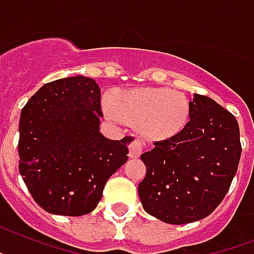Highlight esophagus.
<instances>
[{"label": "esophagus", "instance_id": "esophagus-1", "mask_svg": "<svg viewBox=\"0 0 254 254\" xmlns=\"http://www.w3.org/2000/svg\"><path fill=\"white\" fill-rule=\"evenodd\" d=\"M144 150V142L139 139H133L129 144V158H137Z\"/></svg>", "mask_w": 254, "mask_h": 254}]
</instances>
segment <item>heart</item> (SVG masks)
Returning a JSON list of instances; mask_svg holds the SVG:
<instances>
[{
    "mask_svg": "<svg viewBox=\"0 0 254 254\" xmlns=\"http://www.w3.org/2000/svg\"><path fill=\"white\" fill-rule=\"evenodd\" d=\"M187 98L166 88H141L119 91L112 97L108 115L137 123L150 139L163 140L180 132L188 121Z\"/></svg>",
    "mask_w": 254,
    "mask_h": 254,
    "instance_id": "b5f03b06",
    "label": "heart"
}]
</instances>
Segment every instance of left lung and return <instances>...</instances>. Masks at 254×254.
<instances>
[{
  "label": "left lung",
  "mask_w": 254,
  "mask_h": 254,
  "mask_svg": "<svg viewBox=\"0 0 254 254\" xmlns=\"http://www.w3.org/2000/svg\"><path fill=\"white\" fill-rule=\"evenodd\" d=\"M240 156L235 117L214 100L193 94L184 128L141 154L146 166L139 184L144 210L170 225L207 217L230 190Z\"/></svg>",
  "instance_id": "left-lung-1"
}]
</instances>
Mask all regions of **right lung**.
<instances>
[{"mask_svg":"<svg viewBox=\"0 0 254 254\" xmlns=\"http://www.w3.org/2000/svg\"><path fill=\"white\" fill-rule=\"evenodd\" d=\"M101 115L100 87L80 75L47 83L22 109L19 171L48 213H91L109 178L128 160L131 137L106 139Z\"/></svg>","mask_w":254,"mask_h":254,"instance_id":"obj_1","label":"right lung"}]
</instances>
